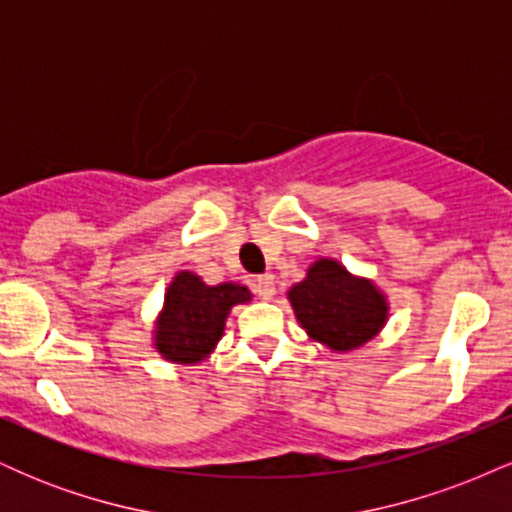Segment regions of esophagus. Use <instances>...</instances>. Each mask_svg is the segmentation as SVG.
<instances>
[{
	"mask_svg": "<svg viewBox=\"0 0 512 512\" xmlns=\"http://www.w3.org/2000/svg\"><path fill=\"white\" fill-rule=\"evenodd\" d=\"M252 289H255L257 296L264 298V301H269V298L274 296V276L272 274L257 276V279L252 281Z\"/></svg>",
	"mask_w": 512,
	"mask_h": 512,
	"instance_id": "34e87169",
	"label": "esophagus"
}]
</instances>
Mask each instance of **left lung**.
<instances>
[{
	"mask_svg": "<svg viewBox=\"0 0 512 512\" xmlns=\"http://www.w3.org/2000/svg\"><path fill=\"white\" fill-rule=\"evenodd\" d=\"M289 298L310 337L334 351L366 344L387 317L383 293L334 260L315 262L301 284L289 291Z\"/></svg>",
	"mask_w": 512,
	"mask_h": 512,
	"instance_id": "obj_1",
	"label": "left lung"
}]
</instances>
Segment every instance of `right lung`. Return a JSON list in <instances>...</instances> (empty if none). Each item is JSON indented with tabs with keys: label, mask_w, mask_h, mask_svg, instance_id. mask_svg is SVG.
<instances>
[{
	"label": "right lung",
	"mask_w": 512,
	"mask_h": 512,
	"mask_svg": "<svg viewBox=\"0 0 512 512\" xmlns=\"http://www.w3.org/2000/svg\"><path fill=\"white\" fill-rule=\"evenodd\" d=\"M245 301H250L245 286H207L199 276L180 272L168 286L166 308L156 327V349L168 361H202L221 339L228 310Z\"/></svg>",
	"instance_id": "right-lung-1"
}]
</instances>
